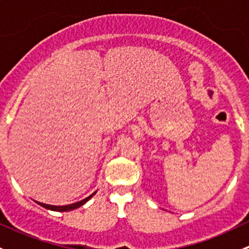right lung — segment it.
<instances>
[{
    "label": "right lung",
    "instance_id": "obj_1",
    "mask_svg": "<svg viewBox=\"0 0 249 249\" xmlns=\"http://www.w3.org/2000/svg\"><path fill=\"white\" fill-rule=\"evenodd\" d=\"M95 194V193H94ZM94 194H91L90 196H88L87 199L82 200V201H78L76 203H71V205H66V206H53V205H47V203H41L38 202L39 205L42 206V207L44 208H48V210H52V211H57V212H65V211H71V210H76V208L80 207L82 205H84L85 202L88 201V200L90 199V197L92 196Z\"/></svg>",
    "mask_w": 249,
    "mask_h": 249
}]
</instances>
